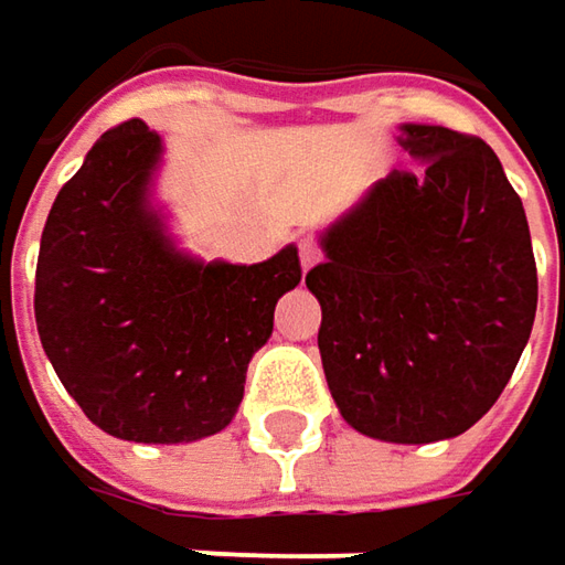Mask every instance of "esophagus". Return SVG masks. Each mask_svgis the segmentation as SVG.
<instances>
[{
	"mask_svg": "<svg viewBox=\"0 0 565 565\" xmlns=\"http://www.w3.org/2000/svg\"><path fill=\"white\" fill-rule=\"evenodd\" d=\"M297 248H300V265H303V271H310L313 265H320V258H323V252H320V245H317V238H300L297 242Z\"/></svg>",
	"mask_w": 565,
	"mask_h": 565,
	"instance_id": "esophagus-1",
	"label": "esophagus"
}]
</instances>
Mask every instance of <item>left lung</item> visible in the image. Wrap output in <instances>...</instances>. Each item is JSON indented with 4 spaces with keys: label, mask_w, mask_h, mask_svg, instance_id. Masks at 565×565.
Instances as JSON below:
<instances>
[{
    "label": "left lung",
    "mask_w": 565,
    "mask_h": 565,
    "mask_svg": "<svg viewBox=\"0 0 565 565\" xmlns=\"http://www.w3.org/2000/svg\"><path fill=\"white\" fill-rule=\"evenodd\" d=\"M424 168L391 171L320 235L307 271L320 359L349 427L436 443L482 420L514 375L537 313L524 203L482 138L401 126Z\"/></svg>",
    "instance_id": "8db88e82"
}]
</instances>
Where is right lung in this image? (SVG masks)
Here are the masks:
<instances>
[{
    "instance_id": "add662e5",
    "label": "right lung",
    "mask_w": 565,
    "mask_h": 565,
    "mask_svg": "<svg viewBox=\"0 0 565 565\" xmlns=\"http://www.w3.org/2000/svg\"><path fill=\"white\" fill-rule=\"evenodd\" d=\"M161 135L109 129L47 213L34 323L61 385L109 436L193 443L230 427L275 303L300 284L297 248L258 265L180 252L151 206Z\"/></svg>"
}]
</instances>
